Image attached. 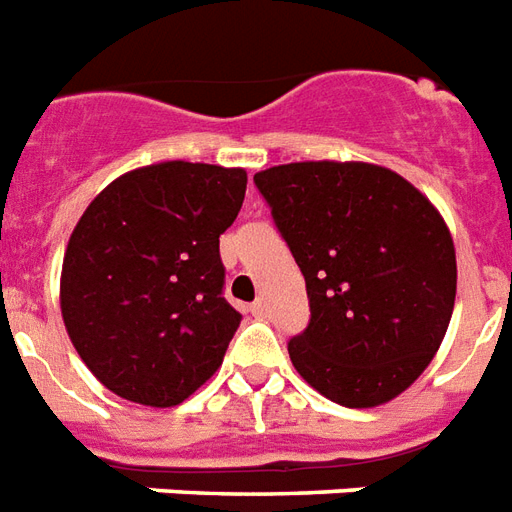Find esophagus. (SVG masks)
Listing matches in <instances>:
<instances>
[{"label":"esophagus","instance_id":"obj_1","mask_svg":"<svg viewBox=\"0 0 512 512\" xmlns=\"http://www.w3.org/2000/svg\"><path fill=\"white\" fill-rule=\"evenodd\" d=\"M249 312H252V317H263L266 314V301H255V304L249 306Z\"/></svg>","mask_w":512,"mask_h":512}]
</instances>
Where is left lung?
Returning a JSON list of instances; mask_svg holds the SVG:
<instances>
[{"label":"left lung","mask_w":512,"mask_h":512,"mask_svg":"<svg viewBox=\"0 0 512 512\" xmlns=\"http://www.w3.org/2000/svg\"><path fill=\"white\" fill-rule=\"evenodd\" d=\"M306 279L295 372L342 407H377L418 380L445 339L456 249L410 181L369 162H290L255 173Z\"/></svg>","instance_id":"left-lung-1"}]
</instances>
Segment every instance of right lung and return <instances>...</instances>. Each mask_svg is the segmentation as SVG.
<instances>
[{
  "mask_svg": "<svg viewBox=\"0 0 512 512\" xmlns=\"http://www.w3.org/2000/svg\"><path fill=\"white\" fill-rule=\"evenodd\" d=\"M246 170L160 162L89 203L62 263V317L97 380L121 399L173 407L217 372L241 314L227 304L219 236Z\"/></svg>",
  "mask_w": 512,
  "mask_h": 512,
  "instance_id": "1",
  "label": "right lung"
}]
</instances>
